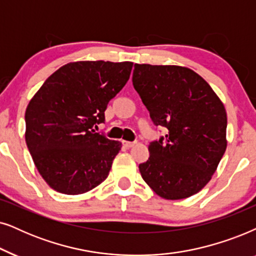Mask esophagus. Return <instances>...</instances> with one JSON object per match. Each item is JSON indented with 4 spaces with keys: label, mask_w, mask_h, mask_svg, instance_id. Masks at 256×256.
Wrapping results in <instances>:
<instances>
[{
    "label": "esophagus",
    "mask_w": 256,
    "mask_h": 256,
    "mask_svg": "<svg viewBox=\"0 0 256 256\" xmlns=\"http://www.w3.org/2000/svg\"><path fill=\"white\" fill-rule=\"evenodd\" d=\"M122 145H124L125 148H132V146L136 145V142H126V140H122Z\"/></svg>",
    "instance_id": "1"
}]
</instances>
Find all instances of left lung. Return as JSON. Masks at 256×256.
Segmentation results:
<instances>
[{
	"label": "left lung",
	"mask_w": 256,
	"mask_h": 256,
	"mask_svg": "<svg viewBox=\"0 0 256 256\" xmlns=\"http://www.w3.org/2000/svg\"><path fill=\"white\" fill-rule=\"evenodd\" d=\"M134 86L153 124L168 134L150 142L144 182L168 200L199 192L226 151L227 114L210 84L188 68L134 64Z\"/></svg>",
	"instance_id": "obj_1"
}]
</instances>
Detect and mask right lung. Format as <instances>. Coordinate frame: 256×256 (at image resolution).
<instances>
[{"mask_svg": "<svg viewBox=\"0 0 256 256\" xmlns=\"http://www.w3.org/2000/svg\"><path fill=\"white\" fill-rule=\"evenodd\" d=\"M132 62H74L54 71L26 110V142L40 174L64 194L108 178L122 142L94 130L130 78Z\"/></svg>", "mask_w": 256, "mask_h": 256, "instance_id": "1", "label": "right lung"}]
</instances>
